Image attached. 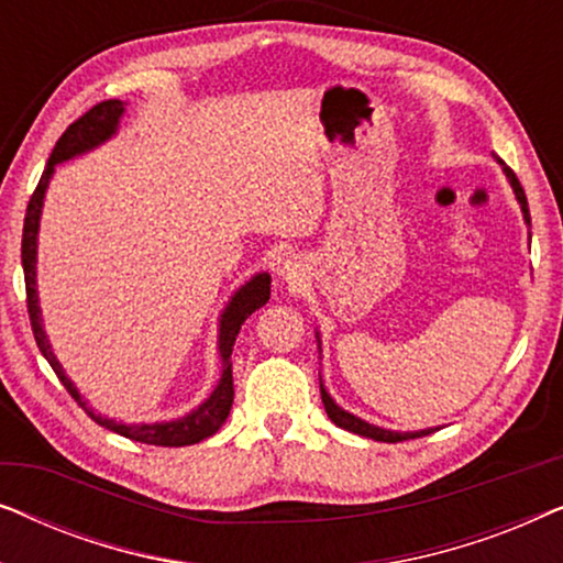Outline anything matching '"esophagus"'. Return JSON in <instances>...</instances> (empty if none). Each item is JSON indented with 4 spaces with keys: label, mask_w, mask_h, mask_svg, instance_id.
I'll return each mask as SVG.
<instances>
[{
    "label": "esophagus",
    "mask_w": 563,
    "mask_h": 563,
    "mask_svg": "<svg viewBox=\"0 0 563 563\" xmlns=\"http://www.w3.org/2000/svg\"><path fill=\"white\" fill-rule=\"evenodd\" d=\"M279 276H282L284 282L289 284L291 289H295V287H299V284L305 282V264H302V261H299L297 256H289V258L282 264Z\"/></svg>",
    "instance_id": "34e87169"
}]
</instances>
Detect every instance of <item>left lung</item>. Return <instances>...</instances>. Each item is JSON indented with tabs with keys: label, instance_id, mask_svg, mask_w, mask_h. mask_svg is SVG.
Here are the masks:
<instances>
[{
	"label": "left lung",
	"instance_id": "obj_1",
	"mask_svg": "<svg viewBox=\"0 0 563 563\" xmlns=\"http://www.w3.org/2000/svg\"><path fill=\"white\" fill-rule=\"evenodd\" d=\"M499 161V158H497ZM499 166H503V172L507 176V181H510V187L515 191V199H518L520 205V212H522V220H526V225L530 228V212H528V199H526V191H522L518 176L512 174V168L505 164V161H499ZM318 338V349H320V333H314ZM320 395H322V405H325V412L328 418L335 422L338 428L349 430V433H356V435H364V438H372V441H382V443H399V441H410V438H422V435H430L435 433L438 428H426V430H412V433H399V430H387V428H379V426H372V422L356 418V415H351L349 410H343L341 405H335V399L328 395L325 384L320 379Z\"/></svg>",
	"mask_w": 563,
	"mask_h": 563
}]
</instances>
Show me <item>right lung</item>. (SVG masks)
I'll list each match as a JSON object with an SVG mask.
<instances>
[{
  "mask_svg": "<svg viewBox=\"0 0 563 563\" xmlns=\"http://www.w3.org/2000/svg\"><path fill=\"white\" fill-rule=\"evenodd\" d=\"M122 114H125V102H120V99H107V102L95 104L89 112H84L79 120L71 122V125L66 128V133L58 137L56 148H53L48 164H45L41 181H37L33 197H30V205L25 212V228H22V272H25L30 325H33L35 343L45 356V361L53 366V372H56L60 384L68 389V395L79 402L81 410L87 412L91 420L99 422V426L107 430H112V433L125 435L130 441H137V443L191 445V443L205 441V438H210L212 433H218L222 422L228 420L230 407H233V361H230V353H233L235 338L241 333L243 322L249 320L258 307H264L268 302V295H272V276L268 274L251 276V279L228 299L225 310L220 314V328H218V353L222 361L218 387L212 389V395L207 397L202 405L184 415V418L166 420V422H122V420L104 418L102 412L91 410L89 399H84L79 395V389L74 387V382L68 379L64 366H60L56 353H53V345L43 330L41 305H37V230H41L45 191H48L53 172H56V166L64 164V161L84 156V153L95 151L102 143L110 141V137L118 133Z\"/></svg>",
  "mask_w": 563,
  "mask_h": 563,
  "instance_id": "right-lung-1",
  "label": "right lung"
}]
</instances>
